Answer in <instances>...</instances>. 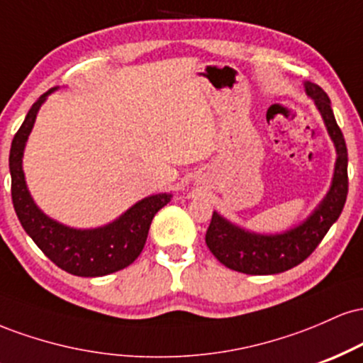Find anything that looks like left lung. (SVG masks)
I'll return each instance as SVG.
<instances>
[{
    "mask_svg": "<svg viewBox=\"0 0 363 363\" xmlns=\"http://www.w3.org/2000/svg\"><path fill=\"white\" fill-rule=\"evenodd\" d=\"M306 91L314 99L329 136L336 147L335 177L326 198L306 222L285 234L259 235L245 232L222 218L216 211L206 230V245L227 268L245 274H277L301 264L314 252L331 225L343 211L348 194V152L343 133L336 124L328 94L307 82Z\"/></svg>",
    "mask_w": 363,
    "mask_h": 363,
    "instance_id": "obj_1",
    "label": "left lung"
}]
</instances>
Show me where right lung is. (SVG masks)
Instances as JSON below:
<instances>
[{
  "mask_svg": "<svg viewBox=\"0 0 363 363\" xmlns=\"http://www.w3.org/2000/svg\"><path fill=\"white\" fill-rule=\"evenodd\" d=\"M52 90L37 99L11 141V201L16 216L37 247L57 268L77 277H104L119 272L131 264L143 251L153 216L170 201V194H155L141 199L116 222L91 230L65 227L45 216L28 194L22 170V157L25 141L30 135L39 107Z\"/></svg>",
  "mask_w": 363,
  "mask_h": 363,
  "instance_id": "1",
  "label": "right lung"
}]
</instances>
